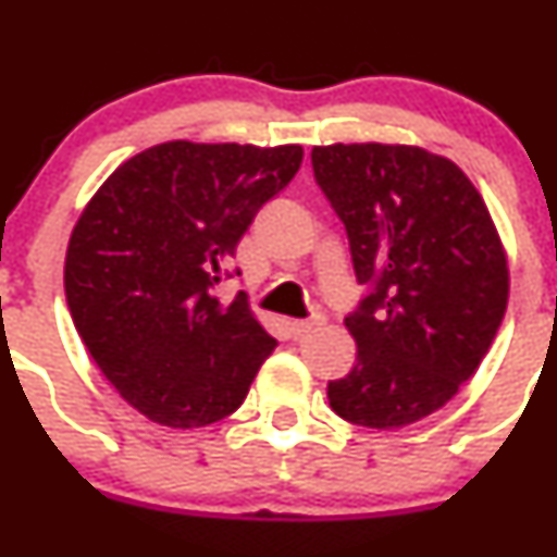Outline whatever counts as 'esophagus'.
I'll return each mask as SVG.
<instances>
[{"mask_svg":"<svg viewBox=\"0 0 557 557\" xmlns=\"http://www.w3.org/2000/svg\"><path fill=\"white\" fill-rule=\"evenodd\" d=\"M323 323H325L323 314H312V318L294 320V323H290V334H294L296 339H301V336L312 334V331H314V329H320V325H323Z\"/></svg>","mask_w":557,"mask_h":557,"instance_id":"esophagus-1","label":"esophagus"}]
</instances>
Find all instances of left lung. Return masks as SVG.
Segmentation results:
<instances>
[{
	"label": "left lung",
	"instance_id": "left-lung-1",
	"mask_svg": "<svg viewBox=\"0 0 557 557\" xmlns=\"http://www.w3.org/2000/svg\"><path fill=\"white\" fill-rule=\"evenodd\" d=\"M314 183L345 223L367 288L345 318L356 367L329 383L339 418L401 429L436 412L491 350L509 272L480 190L409 145L312 148Z\"/></svg>",
	"mask_w": 557,
	"mask_h": 557
}]
</instances>
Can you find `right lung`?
I'll use <instances>...</instances> for the list:
<instances>
[{"label":"right lung","mask_w":557,"mask_h":557,"mask_svg":"<svg viewBox=\"0 0 557 557\" xmlns=\"http://www.w3.org/2000/svg\"><path fill=\"white\" fill-rule=\"evenodd\" d=\"M299 145L164 143L117 166L83 210L64 263L66 307L115 391L172 429L232 414L274 350L243 296L218 283Z\"/></svg>","instance_id":"obj_1"}]
</instances>
